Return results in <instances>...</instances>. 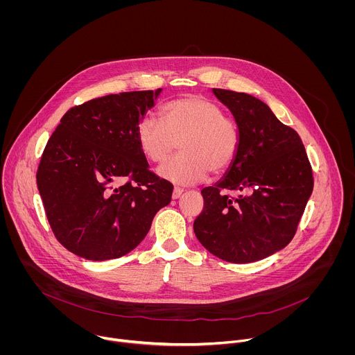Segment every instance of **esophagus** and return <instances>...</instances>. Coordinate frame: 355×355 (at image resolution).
Instances as JSON below:
<instances>
[{"label":"esophagus","mask_w":355,"mask_h":355,"mask_svg":"<svg viewBox=\"0 0 355 355\" xmlns=\"http://www.w3.org/2000/svg\"><path fill=\"white\" fill-rule=\"evenodd\" d=\"M183 191H184L183 189H180V187H175V189H173V193H172V198H173V200H178V198L183 194Z\"/></svg>","instance_id":"1"}]
</instances>
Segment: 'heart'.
I'll return each mask as SVG.
<instances>
[{
    "instance_id": "b5f03b06",
    "label": "heart",
    "mask_w": 355,
    "mask_h": 355,
    "mask_svg": "<svg viewBox=\"0 0 355 355\" xmlns=\"http://www.w3.org/2000/svg\"><path fill=\"white\" fill-rule=\"evenodd\" d=\"M162 121L144 117L137 128L141 152L152 162H162L179 144L180 154L162 164L158 175L178 186H191L211 172L220 175L235 161L241 146L236 121L214 102L186 97L161 109Z\"/></svg>"
}]
</instances>
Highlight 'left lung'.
I'll use <instances>...</instances> for the list:
<instances>
[{"label":"left lung","mask_w":355,"mask_h":355,"mask_svg":"<svg viewBox=\"0 0 355 355\" xmlns=\"http://www.w3.org/2000/svg\"><path fill=\"white\" fill-rule=\"evenodd\" d=\"M213 93L234 114L241 146L224 178L201 191L205 205L194 232L213 255L254 262L294 238L313 191V172L298 132L265 102L231 90Z\"/></svg>","instance_id":"left-lung-1"}]
</instances>
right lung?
<instances>
[{"instance_id": "add662e5", "label": "right lung", "mask_w": 355, "mask_h": 355, "mask_svg": "<svg viewBox=\"0 0 355 355\" xmlns=\"http://www.w3.org/2000/svg\"><path fill=\"white\" fill-rule=\"evenodd\" d=\"M161 89L109 94L71 107L51 134L37 184L51 231L92 261L123 257L148 235L173 186L159 179L137 128Z\"/></svg>"}]
</instances>
